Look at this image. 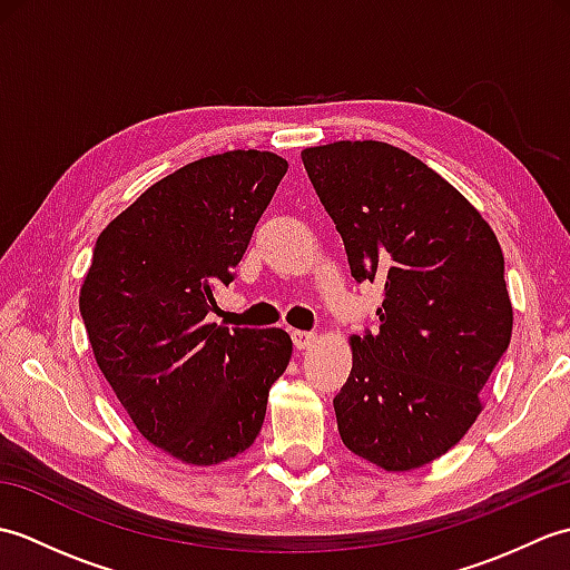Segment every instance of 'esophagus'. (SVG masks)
<instances>
[{
	"label": "esophagus",
	"mask_w": 570,
	"mask_h": 570,
	"mask_svg": "<svg viewBox=\"0 0 570 570\" xmlns=\"http://www.w3.org/2000/svg\"><path fill=\"white\" fill-rule=\"evenodd\" d=\"M292 337H294L296 350H311L313 345H316V341H318L316 333H306V331H294Z\"/></svg>",
	"instance_id": "1"
}]
</instances>
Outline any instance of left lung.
Returning a JSON list of instances; mask_svg holds the SVG:
<instances>
[{"label": "left lung", "instance_id": "1", "mask_svg": "<svg viewBox=\"0 0 570 570\" xmlns=\"http://www.w3.org/2000/svg\"><path fill=\"white\" fill-rule=\"evenodd\" d=\"M301 159L350 272L384 284L380 331L350 337L337 431L386 472L429 465L475 423L512 341L500 242L463 193L392 144L333 141Z\"/></svg>", "mask_w": 570, "mask_h": 570}]
</instances>
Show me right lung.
I'll use <instances>...</instances> for the list:
<instances>
[{"label": "right lung", "instance_id": "add662e5", "mask_svg": "<svg viewBox=\"0 0 570 570\" xmlns=\"http://www.w3.org/2000/svg\"><path fill=\"white\" fill-rule=\"evenodd\" d=\"M286 168L257 149L186 164L102 229L82 278L95 362L144 439L186 465L245 453L292 360L282 328L205 323Z\"/></svg>", "mask_w": 570, "mask_h": 570}]
</instances>
